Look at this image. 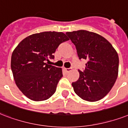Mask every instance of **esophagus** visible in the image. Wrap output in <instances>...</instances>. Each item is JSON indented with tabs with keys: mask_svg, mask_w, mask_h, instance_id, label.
<instances>
[{
	"mask_svg": "<svg viewBox=\"0 0 128 128\" xmlns=\"http://www.w3.org/2000/svg\"><path fill=\"white\" fill-rule=\"evenodd\" d=\"M71 68H64V71L66 72V73H69V71H71Z\"/></svg>",
	"mask_w": 128,
	"mask_h": 128,
	"instance_id": "1",
	"label": "esophagus"
}]
</instances>
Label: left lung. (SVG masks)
I'll return each instance as SVG.
<instances>
[{
    "label": "left lung",
    "instance_id": "left-lung-1",
    "mask_svg": "<svg viewBox=\"0 0 128 128\" xmlns=\"http://www.w3.org/2000/svg\"><path fill=\"white\" fill-rule=\"evenodd\" d=\"M75 44L80 59L88 63L80 78L73 82L74 92L88 102L104 98L114 85L118 75L119 57L110 42L100 34L80 30L66 32Z\"/></svg>",
    "mask_w": 128,
    "mask_h": 128
}]
</instances>
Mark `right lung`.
I'll return each mask as SVG.
<instances>
[{"instance_id":"obj_1","label":"right lung","mask_w":128,"mask_h":128,"mask_svg":"<svg viewBox=\"0 0 128 128\" xmlns=\"http://www.w3.org/2000/svg\"><path fill=\"white\" fill-rule=\"evenodd\" d=\"M69 40L61 32L47 31L24 38L12 52L11 69L22 93L33 101H43L55 94L63 77L61 68L48 65V58L62 42Z\"/></svg>"}]
</instances>
